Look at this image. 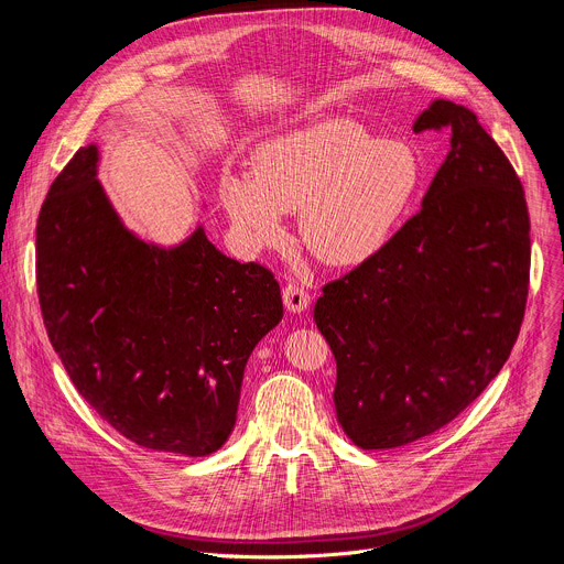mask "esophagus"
Returning <instances> with one entry per match:
<instances>
[{"mask_svg":"<svg viewBox=\"0 0 564 564\" xmlns=\"http://www.w3.org/2000/svg\"><path fill=\"white\" fill-rule=\"evenodd\" d=\"M283 303H285V307H288L290 312L301 314V312L307 310V305H310V294H307L301 285L290 283V285L283 288Z\"/></svg>","mask_w":564,"mask_h":564,"instance_id":"34e87169","label":"esophagus"}]
</instances>
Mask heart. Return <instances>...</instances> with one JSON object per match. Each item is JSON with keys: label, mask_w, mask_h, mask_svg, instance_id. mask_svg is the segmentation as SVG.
I'll return each mask as SVG.
<instances>
[{"label": "heart", "mask_w": 564, "mask_h": 564, "mask_svg": "<svg viewBox=\"0 0 564 564\" xmlns=\"http://www.w3.org/2000/svg\"><path fill=\"white\" fill-rule=\"evenodd\" d=\"M254 176L225 170L220 203L250 248L283 236L299 212L303 246L328 265L375 257L404 220L424 178L417 153L350 118H326L261 142Z\"/></svg>", "instance_id": "heart-1"}]
</instances>
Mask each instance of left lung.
<instances>
[{"label":"left lung","instance_id":"left-lung-1","mask_svg":"<svg viewBox=\"0 0 564 564\" xmlns=\"http://www.w3.org/2000/svg\"><path fill=\"white\" fill-rule=\"evenodd\" d=\"M448 131L422 209L346 276L314 321L337 361L335 409L366 451L453 422L502 370L529 294V209L505 151L475 113L435 100L413 131Z\"/></svg>","mask_w":564,"mask_h":564}]
</instances>
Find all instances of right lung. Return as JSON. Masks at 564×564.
Masks as SVG:
<instances>
[{
	"label": "right lung",
	"instance_id": "obj_1",
	"mask_svg": "<svg viewBox=\"0 0 564 564\" xmlns=\"http://www.w3.org/2000/svg\"><path fill=\"white\" fill-rule=\"evenodd\" d=\"M98 147L77 149L35 229L44 326L73 386L138 446L203 457L234 424L246 364L283 318L281 288L198 225L160 248L129 231L98 181Z\"/></svg>",
	"mask_w": 564,
	"mask_h": 564
}]
</instances>
